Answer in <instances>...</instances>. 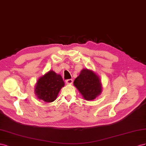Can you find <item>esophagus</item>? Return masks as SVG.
Masks as SVG:
<instances>
[{
  "instance_id": "obj_1",
  "label": "esophagus",
  "mask_w": 146,
  "mask_h": 146,
  "mask_svg": "<svg viewBox=\"0 0 146 146\" xmlns=\"http://www.w3.org/2000/svg\"><path fill=\"white\" fill-rule=\"evenodd\" d=\"M65 82L67 84H72L73 83V80H72V79H69V80H66Z\"/></svg>"
}]
</instances>
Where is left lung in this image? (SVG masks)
<instances>
[{
  "label": "left lung",
  "mask_w": 146,
  "mask_h": 146,
  "mask_svg": "<svg viewBox=\"0 0 146 146\" xmlns=\"http://www.w3.org/2000/svg\"><path fill=\"white\" fill-rule=\"evenodd\" d=\"M73 84L86 100H93L102 91L99 77L92 70L88 69L82 70Z\"/></svg>",
  "instance_id": "8db88e82"
}]
</instances>
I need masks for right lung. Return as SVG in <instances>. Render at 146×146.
I'll return each mask as SVG.
<instances>
[{"instance_id":"1","label":"right lung","mask_w":146,"mask_h":146,"mask_svg":"<svg viewBox=\"0 0 146 146\" xmlns=\"http://www.w3.org/2000/svg\"><path fill=\"white\" fill-rule=\"evenodd\" d=\"M64 82L62 76L52 70H50L40 77L35 86V93L38 99L46 103L55 100Z\"/></svg>"}]
</instances>
